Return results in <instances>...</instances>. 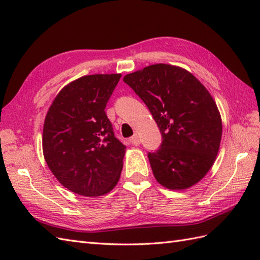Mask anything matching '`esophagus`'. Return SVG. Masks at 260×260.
Masks as SVG:
<instances>
[{
  "label": "esophagus",
  "mask_w": 260,
  "mask_h": 260,
  "mask_svg": "<svg viewBox=\"0 0 260 260\" xmlns=\"http://www.w3.org/2000/svg\"><path fill=\"white\" fill-rule=\"evenodd\" d=\"M131 143L133 145H135V146H137V145H140V143H141V139H140V136L137 135V134H134L133 136L131 137Z\"/></svg>",
  "instance_id": "1"
}]
</instances>
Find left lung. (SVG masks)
Returning a JSON list of instances; mask_svg holds the SVG:
<instances>
[{
    "mask_svg": "<svg viewBox=\"0 0 260 260\" xmlns=\"http://www.w3.org/2000/svg\"><path fill=\"white\" fill-rule=\"evenodd\" d=\"M153 116L162 134L156 152H148L153 174L171 190H184L203 179L213 165L222 135L213 98L185 69L157 63L124 77Z\"/></svg>",
    "mask_w": 260,
    "mask_h": 260,
    "instance_id": "obj_1",
    "label": "left lung"
}]
</instances>
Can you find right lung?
Wrapping results in <instances>:
<instances>
[{"instance_id":"add662e5","label":"right lung","mask_w":260,"mask_h":260,"mask_svg":"<svg viewBox=\"0 0 260 260\" xmlns=\"http://www.w3.org/2000/svg\"><path fill=\"white\" fill-rule=\"evenodd\" d=\"M120 77H81L60 90L47 113L43 155L57 180L77 194L103 196L119 180L126 146L105 108Z\"/></svg>"}]
</instances>
